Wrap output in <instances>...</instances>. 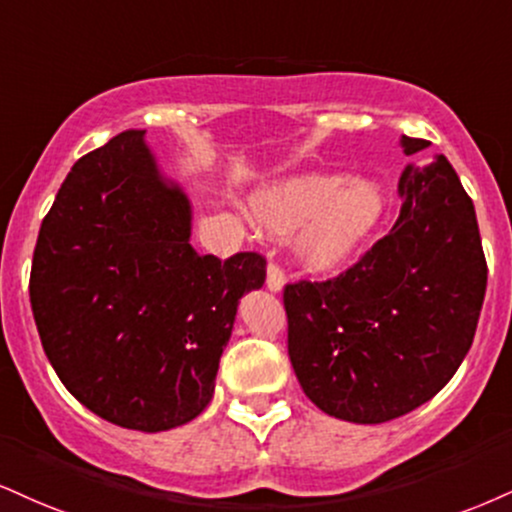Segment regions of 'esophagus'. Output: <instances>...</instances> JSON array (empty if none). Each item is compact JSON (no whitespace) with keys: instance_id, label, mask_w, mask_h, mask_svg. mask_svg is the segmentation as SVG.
I'll list each match as a JSON object with an SVG mask.
<instances>
[{"instance_id":"1","label":"esophagus","mask_w":512,"mask_h":512,"mask_svg":"<svg viewBox=\"0 0 512 512\" xmlns=\"http://www.w3.org/2000/svg\"><path fill=\"white\" fill-rule=\"evenodd\" d=\"M283 286H286V276H283V269L279 264H269L267 269V288L272 293H281Z\"/></svg>"}]
</instances>
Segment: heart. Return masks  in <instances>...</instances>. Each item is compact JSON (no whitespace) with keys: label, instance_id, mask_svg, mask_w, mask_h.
Masks as SVG:
<instances>
[{"label":"heart","instance_id":"obj_1","mask_svg":"<svg viewBox=\"0 0 512 512\" xmlns=\"http://www.w3.org/2000/svg\"><path fill=\"white\" fill-rule=\"evenodd\" d=\"M384 190L369 178L298 174L252 193L250 217L272 236L298 231L295 252L310 272L341 269L384 214Z\"/></svg>","mask_w":512,"mask_h":512}]
</instances>
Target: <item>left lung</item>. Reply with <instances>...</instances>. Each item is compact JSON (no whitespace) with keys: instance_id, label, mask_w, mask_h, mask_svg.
I'll list each match as a JSON object with an SVG mask.
<instances>
[{"instance_id":"obj_1","label":"left lung","mask_w":512,"mask_h":512,"mask_svg":"<svg viewBox=\"0 0 512 512\" xmlns=\"http://www.w3.org/2000/svg\"><path fill=\"white\" fill-rule=\"evenodd\" d=\"M405 155L427 140L403 135ZM389 236L336 279L283 288L288 357L326 415L381 424L420 408L458 372L477 331L486 260L477 214L443 155L400 174Z\"/></svg>"}]
</instances>
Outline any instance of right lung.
<instances>
[{
  "label": "right lung",
  "mask_w": 512,
  "mask_h": 512,
  "mask_svg": "<svg viewBox=\"0 0 512 512\" xmlns=\"http://www.w3.org/2000/svg\"><path fill=\"white\" fill-rule=\"evenodd\" d=\"M193 207L145 131H123L71 166L42 219L30 305L61 384L102 420L166 432L214 393L238 300L267 262H221L190 245Z\"/></svg>",
  "instance_id": "obj_1"
}]
</instances>
